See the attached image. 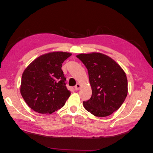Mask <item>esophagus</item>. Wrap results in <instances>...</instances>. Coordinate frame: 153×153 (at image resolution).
<instances>
[{
	"label": "esophagus",
	"instance_id": "esophagus-1",
	"mask_svg": "<svg viewBox=\"0 0 153 153\" xmlns=\"http://www.w3.org/2000/svg\"><path fill=\"white\" fill-rule=\"evenodd\" d=\"M80 87H81V85H80V84H77L75 85V90H76V91H78V90H79V89H80Z\"/></svg>",
	"mask_w": 153,
	"mask_h": 153
}]
</instances>
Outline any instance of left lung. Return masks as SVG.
<instances>
[{
	"instance_id": "1",
	"label": "left lung",
	"mask_w": 153,
	"mask_h": 153,
	"mask_svg": "<svg viewBox=\"0 0 153 153\" xmlns=\"http://www.w3.org/2000/svg\"><path fill=\"white\" fill-rule=\"evenodd\" d=\"M76 57L87 69L92 89L91 98L83 105L96 117L108 116L121 107L126 98V73L114 59L103 53H80Z\"/></svg>"
}]
</instances>
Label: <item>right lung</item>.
<instances>
[{
	"label": "right lung",
	"instance_id": "obj_1",
	"mask_svg": "<svg viewBox=\"0 0 153 153\" xmlns=\"http://www.w3.org/2000/svg\"><path fill=\"white\" fill-rule=\"evenodd\" d=\"M71 53L52 52L40 55L22 74L20 93L29 107L52 114L65 105L71 92L66 88L62 64Z\"/></svg>",
	"mask_w": 153,
	"mask_h": 153
}]
</instances>
